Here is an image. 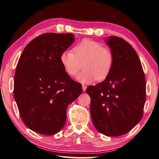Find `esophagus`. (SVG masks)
<instances>
[{
	"label": "esophagus",
	"instance_id": "esophagus-1",
	"mask_svg": "<svg viewBox=\"0 0 159 159\" xmlns=\"http://www.w3.org/2000/svg\"><path fill=\"white\" fill-rule=\"evenodd\" d=\"M86 89H87V86H85V85H82V89L84 91H85Z\"/></svg>",
	"mask_w": 159,
	"mask_h": 159
}]
</instances>
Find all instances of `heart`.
I'll return each instance as SVG.
<instances>
[{
    "instance_id": "b5f03b06",
    "label": "heart",
    "mask_w": 159,
    "mask_h": 159,
    "mask_svg": "<svg viewBox=\"0 0 159 159\" xmlns=\"http://www.w3.org/2000/svg\"><path fill=\"white\" fill-rule=\"evenodd\" d=\"M74 53L66 50L60 55V61L67 74L77 77L81 83H89L97 79L103 80L110 74L113 66V55L108 48L99 42L85 38L74 48Z\"/></svg>"
}]
</instances>
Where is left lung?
<instances>
[{"instance_id": "8db88e82", "label": "left lung", "mask_w": 159, "mask_h": 159, "mask_svg": "<svg viewBox=\"0 0 159 159\" xmlns=\"http://www.w3.org/2000/svg\"><path fill=\"white\" fill-rule=\"evenodd\" d=\"M113 66L104 81L86 89L94 127L106 136L126 134L141 121L146 99L145 74L136 51L123 38L105 40Z\"/></svg>"}]
</instances>
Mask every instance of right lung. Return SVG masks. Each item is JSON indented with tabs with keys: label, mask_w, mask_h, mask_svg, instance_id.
<instances>
[{
	"label": "right lung",
	"mask_w": 159,
	"mask_h": 159,
	"mask_svg": "<svg viewBox=\"0 0 159 159\" xmlns=\"http://www.w3.org/2000/svg\"><path fill=\"white\" fill-rule=\"evenodd\" d=\"M74 40L71 33L43 34L25 47L18 60L14 98L24 123L39 134L60 131L68 105L82 93L80 84L65 71L60 59Z\"/></svg>",
	"instance_id": "1"
}]
</instances>
